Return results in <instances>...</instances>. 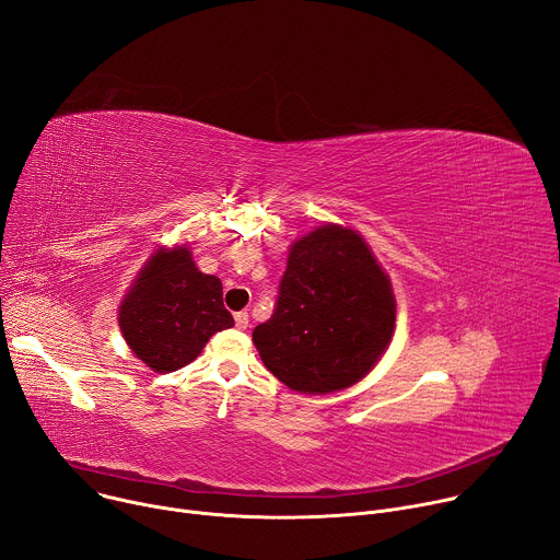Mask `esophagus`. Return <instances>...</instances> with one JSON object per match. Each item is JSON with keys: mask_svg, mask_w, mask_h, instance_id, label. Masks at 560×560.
<instances>
[{"mask_svg": "<svg viewBox=\"0 0 560 560\" xmlns=\"http://www.w3.org/2000/svg\"><path fill=\"white\" fill-rule=\"evenodd\" d=\"M234 324H236V328H238V330H245V328H247V324H249L247 313H245V311L236 313V315H234Z\"/></svg>", "mask_w": 560, "mask_h": 560, "instance_id": "34e87169", "label": "esophagus"}]
</instances>
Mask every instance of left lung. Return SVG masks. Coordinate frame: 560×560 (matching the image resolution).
<instances>
[{
  "mask_svg": "<svg viewBox=\"0 0 560 560\" xmlns=\"http://www.w3.org/2000/svg\"><path fill=\"white\" fill-rule=\"evenodd\" d=\"M393 330L390 279L358 232L328 223L292 243L275 313L252 341L288 388L324 395L369 375Z\"/></svg>",
  "mask_w": 560,
  "mask_h": 560,
  "instance_id": "1",
  "label": "left lung"
}]
</instances>
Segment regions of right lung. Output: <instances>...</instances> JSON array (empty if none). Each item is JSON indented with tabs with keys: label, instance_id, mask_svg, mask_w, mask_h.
I'll return each mask as SVG.
<instances>
[{
	"label": "right lung",
	"instance_id": "right-lung-1",
	"mask_svg": "<svg viewBox=\"0 0 560 560\" xmlns=\"http://www.w3.org/2000/svg\"><path fill=\"white\" fill-rule=\"evenodd\" d=\"M118 315L125 341L156 373L194 362L214 332L234 326L223 306L221 279L202 275L185 245L154 252Z\"/></svg>",
	"mask_w": 560,
	"mask_h": 560
}]
</instances>
